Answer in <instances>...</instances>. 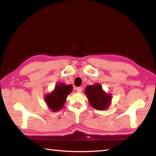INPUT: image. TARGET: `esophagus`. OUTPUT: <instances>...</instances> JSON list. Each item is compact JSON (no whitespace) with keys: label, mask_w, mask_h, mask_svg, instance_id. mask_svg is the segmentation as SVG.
<instances>
[{"label":"esophagus","mask_w":156,"mask_h":156,"mask_svg":"<svg viewBox=\"0 0 156 156\" xmlns=\"http://www.w3.org/2000/svg\"><path fill=\"white\" fill-rule=\"evenodd\" d=\"M76 91L78 92H82V88L81 87H77L76 88Z\"/></svg>","instance_id":"esophagus-1"}]
</instances>
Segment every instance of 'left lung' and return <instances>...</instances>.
<instances>
[{"instance_id":"8db88e82","label":"left lung","mask_w":156,"mask_h":156,"mask_svg":"<svg viewBox=\"0 0 156 156\" xmlns=\"http://www.w3.org/2000/svg\"><path fill=\"white\" fill-rule=\"evenodd\" d=\"M84 93L87 95L89 103L97 110H105L111 104L112 96L102 89L101 84L87 86Z\"/></svg>"}]
</instances>
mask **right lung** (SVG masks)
Masks as SVG:
<instances>
[{"mask_svg":"<svg viewBox=\"0 0 156 156\" xmlns=\"http://www.w3.org/2000/svg\"><path fill=\"white\" fill-rule=\"evenodd\" d=\"M72 88L71 84L67 85L60 82L55 86L54 90L45 96V102L51 111L56 112L61 110Z\"/></svg>","mask_w":156,"mask_h":156,"instance_id":"obj_1","label":"right lung"}]
</instances>
